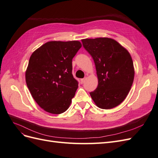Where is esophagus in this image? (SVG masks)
<instances>
[{
  "mask_svg": "<svg viewBox=\"0 0 158 158\" xmlns=\"http://www.w3.org/2000/svg\"><path fill=\"white\" fill-rule=\"evenodd\" d=\"M85 80H86V78H82V79H81V82L82 83H84L85 81Z\"/></svg>",
  "mask_w": 158,
  "mask_h": 158,
  "instance_id": "34e87169",
  "label": "esophagus"
}]
</instances>
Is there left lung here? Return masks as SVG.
<instances>
[{"label": "left lung", "instance_id": "obj_1", "mask_svg": "<svg viewBox=\"0 0 158 158\" xmlns=\"http://www.w3.org/2000/svg\"><path fill=\"white\" fill-rule=\"evenodd\" d=\"M82 42L96 69L98 85L90 92L93 101L103 109L118 106L127 96L135 77L130 53L111 38L84 39Z\"/></svg>", "mask_w": 158, "mask_h": 158}]
</instances>
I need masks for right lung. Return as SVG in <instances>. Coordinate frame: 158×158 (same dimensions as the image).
Segmentation results:
<instances>
[{
	"label": "right lung",
	"instance_id": "add662e5",
	"mask_svg": "<svg viewBox=\"0 0 158 158\" xmlns=\"http://www.w3.org/2000/svg\"><path fill=\"white\" fill-rule=\"evenodd\" d=\"M81 47L78 41H51L31 54L26 71V84L44 111L60 114L69 109L78 87L72 74V61Z\"/></svg>",
	"mask_w": 158,
	"mask_h": 158
}]
</instances>
